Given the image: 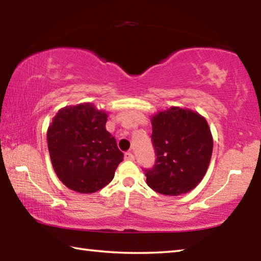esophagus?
Here are the masks:
<instances>
[{
  "instance_id": "obj_1",
  "label": "esophagus",
  "mask_w": 261,
  "mask_h": 261,
  "mask_svg": "<svg viewBox=\"0 0 261 261\" xmlns=\"http://www.w3.org/2000/svg\"><path fill=\"white\" fill-rule=\"evenodd\" d=\"M124 159H125V160L131 161V160H135V156H134V154H132L131 152H126L124 154Z\"/></svg>"
}]
</instances>
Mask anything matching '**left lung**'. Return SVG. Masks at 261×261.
Wrapping results in <instances>:
<instances>
[{
    "label": "left lung",
    "instance_id": "left-lung-1",
    "mask_svg": "<svg viewBox=\"0 0 261 261\" xmlns=\"http://www.w3.org/2000/svg\"><path fill=\"white\" fill-rule=\"evenodd\" d=\"M155 165L145 169L147 185L166 196L196 188L208 168L213 138L205 117L193 110L171 107L152 117Z\"/></svg>",
    "mask_w": 261,
    "mask_h": 261
}]
</instances>
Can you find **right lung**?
Instances as JSON below:
<instances>
[{
  "label": "right lung",
  "mask_w": 261,
  "mask_h": 261,
  "mask_svg": "<svg viewBox=\"0 0 261 261\" xmlns=\"http://www.w3.org/2000/svg\"><path fill=\"white\" fill-rule=\"evenodd\" d=\"M108 115L91 103L59 110L47 131L57 177L70 190L93 193L112 182L123 154L106 130Z\"/></svg>",
  "instance_id": "obj_1"
}]
</instances>
